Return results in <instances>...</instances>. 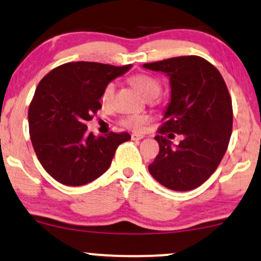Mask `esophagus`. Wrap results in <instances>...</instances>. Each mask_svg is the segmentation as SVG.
<instances>
[{"mask_svg":"<svg viewBox=\"0 0 261 261\" xmlns=\"http://www.w3.org/2000/svg\"><path fill=\"white\" fill-rule=\"evenodd\" d=\"M130 138H132V140H140V139H143L144 136H143V134H137V133H134V134H132Z\"/></svg>","mask_w":261,"mask_h":261,"instance_id":"1","label":"esophagus"}]
</instances>
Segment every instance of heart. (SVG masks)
Masks as SVG:
<instances>
[{"instance_id":"1","label":"heart","mask_w":261,"mask_h":261,"mask_svg":"<svg viewBox=\"0 0 261 261\" xmlns=\"http://www.w3.org/2000/svg\"><path fill=\"white\" fill-rule=\"evenodd\" d=\"M130 84L143 95L145 99H152V97L158 96L161 90L160 83L152 78L151 75L148 74H136L129 79ZM116 93V85L115 83H109L106 87L103 88L102 94H101V102L105 106H110L112 103L113 97ZM149 121V117L144 113H136V115H128L122 118L121 123L125 128L130 130H140L143 125Z\"/></svg>"}]
</instances>
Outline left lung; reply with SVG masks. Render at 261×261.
<instances>
[{
    "instance_id": "obj_1",
    "label": "left lung",
    "mask_w": 261,
    "mask_h": 261,
    "mask_svg": "<svg viewBox=\"0 0 261 261\" xmlns=\"http://www.w3.org/2000/svg\"><path fill=\"white\" fill-rule=\"evenodd\" d=\"M170 79L171 96L164 112L165 123L156 136L160 151L149 172L160 185L177 192L201 186L216 171L232 133V101L222 75L199 56L168 58L143 64ZM182 142L173 146V133Z\"/></svg>"
}]
</instances>
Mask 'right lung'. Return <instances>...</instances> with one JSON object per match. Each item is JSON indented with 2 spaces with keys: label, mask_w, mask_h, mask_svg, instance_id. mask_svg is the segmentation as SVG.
I'll list each match as a JSON object with an SVG mask.
<instances>
[{
  "label": "right lung",
  "mask_w": 261,
  "mask_h": 261,
  "mask_svg": "<svg viewBox=\"0 0 261 261\" xmlns=\"http://www.w3.org/2000/svg\"><path fill=\"white\" fill-rule=\"evenodd\" d=\"M130 68L132 64L70 62L39 83L28 112L30 139L40 164L60 183L78 187L99 178L119 144L130 139L128 133L94 136L85 124L101 109L106 84Z\"/></svg>",
  "instance_id": "1"
}]
</instances>
